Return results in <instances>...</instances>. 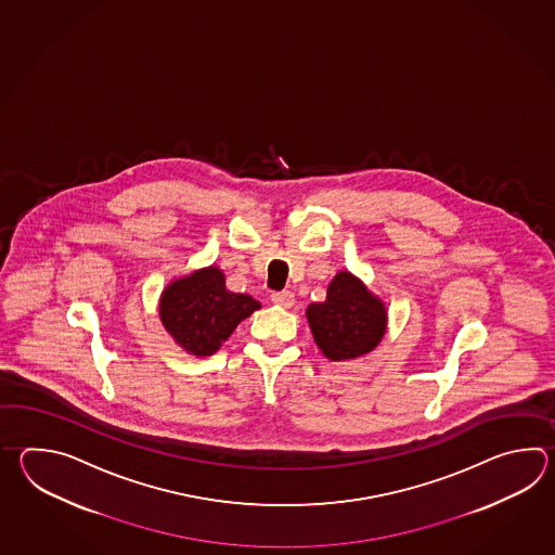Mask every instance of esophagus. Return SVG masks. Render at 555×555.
<instances>
[{
  "label": "esophagus",
  "mask_w": 555,
  "mask_h": 555,
  "mask_svg": "<svg viewBox=\"0 0 555 555\" xmlns=\"http://www.w3.org/2000/svg\"><path fill=\"white\" fill-rule=\"evenodd\" d=\"M272 301L275 306L292 307L294 306L295 297L289 289H283V292H275V294H272Z\"/></svg>",
  "instance_id": "1"
}]
</instances>
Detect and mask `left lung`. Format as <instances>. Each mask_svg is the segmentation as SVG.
I'll return each mask as SVG.
<instances>
[{"mask_svg":"<svg viewBox=\"0 0 555 555\" xmlns=\"http://www.w3.org/2000/svg\"><path fill=\"white\" fill-rule=\"evenodd\" d=\"M307 321L323 354L345 361L377 347L387 327V311L354 275L339 272L330 283L325 304L307 307Z\"/></svg>","mask_w":555,"mask_h":555,"instance_id":"1","label":"left lung"}]
</instances>
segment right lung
Returning a JSON list of instances; mask_svg holds the SVG:
<instances>
[{"instance_id":"right-lung-1","label":"right lung","mask_w":555,"mask_h":555,"mask_svg":"<svg viewBox=\"0 0 555 555\" xmlns=\"http://www.w3.org/2000/svg\"><path fill=\"white\" fill-rule=\"evenodd\" d=\"M260 304L248 294L225 289L224 273L206 268L170 283L160 299V319L175 341L189 353L212 354L242 319Z\"/></svg>"}]
</instances>
